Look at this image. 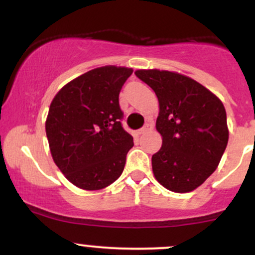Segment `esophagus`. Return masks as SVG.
<instances>
[{"mask_svg": "<svg viewBox=\"0 0 255 255\" xmlns=\"http://www.w3.org/2000/svg\"><path fill=\"white\" fill-rule=\"evenodd\" d=\"M150 129H151V125L150 124H146L144 127L140 128V129L137 130V134H144V133H146V131H148Z\"/></svg>", "mask_w": 255, "mask_h": 255, "instance_id": "34e87169", "label": "esophagus"}]
</instances>
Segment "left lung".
Segmentation results:
<instances>
[{"label":"left lung","mask_w":255,"mask_h":255,"mask_svg":"<svg viewBox=\"0 0 255 255\" xmlns=\"http://www.w3.org/2000/svg\"><path fill=\"white\" fill-rule=\"evenodd\" d=\"M159 102L156 128L162 147L152 156L156 180L176 193L194 191L217 169L229 131L224 105L193 79L178 73L140 69Z\"/></svg>","instance_id":"8db88e82"}]
</instances>
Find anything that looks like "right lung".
<instances>
[{"label": "right lung", "mask_w": 255, "mask_h": 255, "mask_svg": "<svg viewBox=\"0 0 255 255\" xmlns=\"http://www.w3.org/2000/svg\"><path fill=\"white\" fill-rule=\"evenodd\" d=\"M131 73L115 66L92 69L52 99L45 122L52 159L79 188H105L124 171L134 142L122 127L119 95Z\"/></svg>", "instance_id": "1"}]
</instances>
